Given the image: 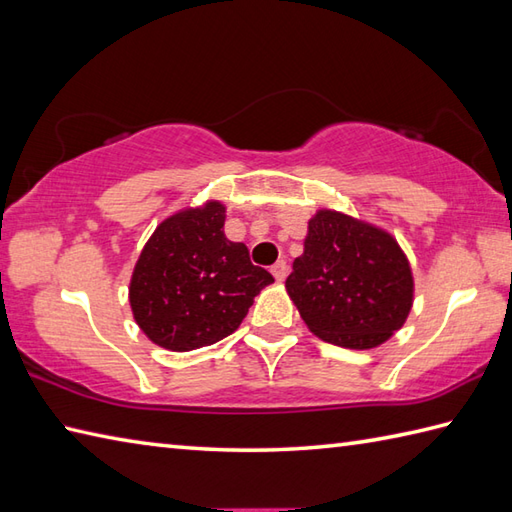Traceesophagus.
Here are the masks:
<instances>
[{"instance_id":"34e87169","label":"esophagus","mask_w":512,"mask_h":512,"mask_svg":"<svg viewBox=\"0 0 512 512\" xmlns=\"http://www.w3.org/2000/svg\"><path fill=\"white\" fill-rule=\"evenodd\" d=\"M270 273L275 275L277 281H284L288 277V264L284 262V259H279V262L273 264V268H270Z\"/></svg>"}]
</instances>
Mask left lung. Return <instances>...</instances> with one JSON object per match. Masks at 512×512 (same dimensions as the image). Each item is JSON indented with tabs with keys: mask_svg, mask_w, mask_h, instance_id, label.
I'll list each match as a JSON object with an SVG mask.
<instances>
[{
	"mask_svg": "<svg viewBox=\"0 0 512 512\" xmlns=\"http://www.w3.org/2000/svg\"><path fill=\"white\" fill-rule=\"evenodd\" d=\"M286 288L319 339L350 350L385 343L413 299L411 268L396 239L334 211L310 220Z\"/></svg>",
	"mask_w": 512,
	"mask_h": 512,
	"instance_id": "1",
	"label": "left lung"
}]
</instances>
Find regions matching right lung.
<instances>
[{"mask_svg": "<svg viewBox=\"0 0 512 512\" xmlns=\"http://www.w3.org/2000/svg\"><path fill=\"white\" fill-rule=\"evenodd\" d=\"M273 281L242 242L226 239L224 206L209 202L156 228L134 268L129 303L151 341L189 352L235 332Z\"/></svg>", "mask_w": 512, "mask_h": 512, "instance_id": "obj_1", "label": "right lung"}]
</instances>
